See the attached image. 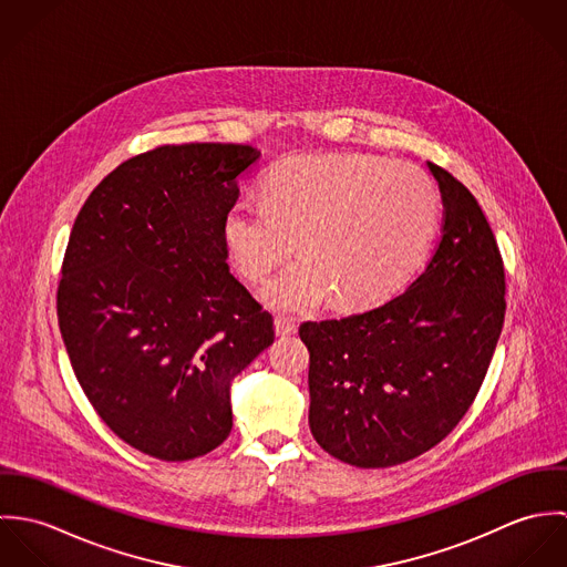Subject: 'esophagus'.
I'll return each instance as SVG.
<instances>
[{
	"label": "esophagus",
	"mask_w": 567,
	"mask_h": 567,
	"mask_svg": "<svg viewBox=\"0 0 567 567\" xmlns=\"http://www.w3.org/2000/svg\"><path fill=\"white\" fill-rule=\"evenodd\" d=\"M275 331H277V336H290V333L297 331V324H295L292 319L277 317V319H275Z\"/></svg>",
	"instance_id": "1"
}]
</instances>
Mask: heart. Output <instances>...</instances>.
I'll use <instances>...</instances> for the list:
<instances>
[{"label":"heart","instance_id":"1","mask_svg":"<svg viewBox=\"0 0 567 567\" xmlns=\"http://www.w3.org/2000/svg\"><path fill=\"white\" fill-rule=\"evenodd\" d=\"M264 200H240L223 220L225 246L250 284H261L297 246L306 255L261 299L306 312L329 297L340 308L400 290L427 252L439 189L416 165L373 155H303L270 167Z\"/></svg>","mask_w":567,"mask_h":567}]
</instances>
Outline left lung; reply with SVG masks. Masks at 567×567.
Instances as JSON below:
<instances>
[{"mask_svg":"<svg viewBox=\"0 0 567 567\" xmlns=\"http://www.w3.org/2000/svg\"><path fill=\"white\" fill-rule=\"evenodd\" d=\"M443 236L404 295L299 327L310 430L333 458L393 467L441 443L474 404L504 323V264L474 194L427 162Z\"/></svg>","mask_w":567,"mask_h":567,"instance_id":"8db88e82","label":"left lung"}]
</instances>
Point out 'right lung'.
Masks as SVG:
<instances>
[{
    "label": "right lung",
    "instance_id": "right-lung-1",
    "mask_svg": "<svg viewBox=\"0 0 567 567\" xmlns=\"http://www.w3.org/2000/svg\"><path fill=\"white\" fill-rule=\"evenodd\" d=\"M259 155L243 144L155 148L102 178L74 223L61 336L86 400L148 456L216 450L234 427V378L275 340L223 238Z\"/></svg>",
    "mask_w": 567,
    "mask_h": 567
}]
</instances>
